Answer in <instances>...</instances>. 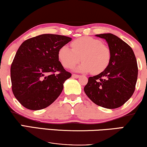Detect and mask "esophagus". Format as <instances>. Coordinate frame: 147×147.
<instances>
[{
	"label": "esophagus",
	"mask_w": 147,
	"mask_h": 147,
	"mask_svg": "<svg viewBox=\"0 0 147 147\" xmlns=\"http://www.w3.org/2000/svg\"><path fill=\"white\" fill-rule=\"evenodd\" d=\"M79 75H78V74H72V77L73 78H78L79 77Z\"/></svg>",
	"instance_id": "obj_1"
}]
</instances>
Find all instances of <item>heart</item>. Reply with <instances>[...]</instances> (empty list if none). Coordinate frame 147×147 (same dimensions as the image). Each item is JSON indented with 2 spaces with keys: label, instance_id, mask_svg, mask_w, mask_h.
<instances>
[{
  "label": "heart",
  "instance_id": "b5f03b06",
  "mask_svg": "<svg viewBox=\"0 0 147 147\" xmlns=\"http://www.w3.org/2000/svg\"><path fill=\"white\" fill-rule=\"evenodd\" d=\"M71 48L62 47L59 51V59L64 67L71 69L81 60L83 61L76 70L82 72L101 73L108 67L111 59L110 49L99 39L82 36L73 40Z\"/></svg>",
  "mask_w": 147,
  "mask_h": 147
}]
</instances>
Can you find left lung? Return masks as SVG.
<instances>
[{
    "label": "left lung",
    "mask_w": 147,
    "mask_h": 147,
    "mask_svg": "<svg viewBox=\"0 0 147 147\" xmlns=\"http://www.w3.org/2000/svg\"><path fill=\"white\" fill-rule=\"evenodd\" d=\"M104 38L111 50L108 67L98 75L88 78L84 90L95 104L106 109H117L132 96L135 90L138 66L129 45L115 35L96 34Z\"/></svg>",
    "instance_id": "1"
}]
</instances>
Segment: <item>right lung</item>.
Returning a JSON list of instances; mask_svg holds the SVG:
<instances>
[{"instance_id":"obj_1","label":"right lung","mask_w":147,"mask_h":147,"mask_svg":"<svg viewBox=\"0 0 147 147\" xmlns=\"http://www.w3.org/2000/svg\"><path fill=\"white\" fill-rule=\"evenodd\" d=\"M70 37L44 34L24 41L11 67L12 92L18 102L32 111L47 108L57 99L71 73L59 61V51Z\"/></svg>"}]
</instances>
